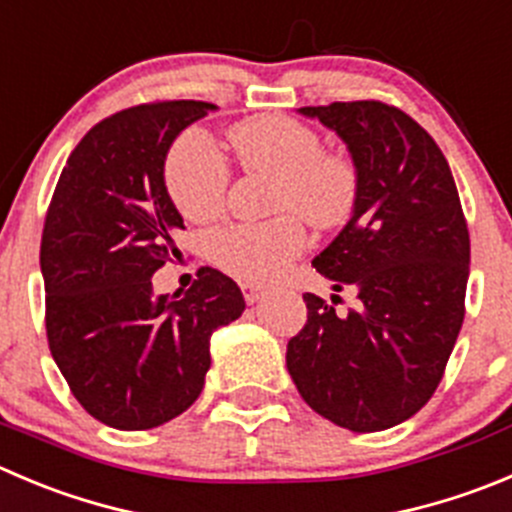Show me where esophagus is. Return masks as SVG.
<instances>
[{"mask_svg":"<svg viewBox=\"0 0 512 512\" xmlns=\"http://www.w3.org/2000/svg\"><path fill=\"white\" fill-rule=\"evenodd\" d=\"M241 291H243V299H246L248 304H256V301H259L261 296L266 294V291H264V286H259V284H251V281H243V284H241Z\"/></svg>","mask_w":512,"mask_h":512,"instance_id":"esophagus-1","label":"esophagus"}]
</instances>
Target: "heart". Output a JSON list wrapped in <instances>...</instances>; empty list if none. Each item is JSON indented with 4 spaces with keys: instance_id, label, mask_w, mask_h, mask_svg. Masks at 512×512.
Here are the masks:
<instances>
[{
    "instance_id": "heart-1",
    "label": "heart",
    "mask_w": 512,
    "mask_h": 512,
    "mask_svg": "<svg viewBox=\"0 0 512 512\" xmlns=\"http://www.w3.org/2000/svg\"><path fill=\"white\" fill-rule=\"evenodd\" d=\"M248 173L276 180L274 211L264 223H233L208 238L211 259L241 281H271L309 243L304 218L332 231L352 218L359 201V165L342 150L321 148V135L289 115H256L228 130ZM165 191L183 218L206 223L226 206L231 170L221 150L201 130H188L170 148L163 168Z\"/></svg>"
}]
</instances>
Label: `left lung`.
<instances>
[{"label": "left lung", "mask_w": 512, "mask_h": 512, "mask_svg": "<svg viewBox=\"0 0 512 512\" xmlns=\"http://www.w3.org/2000/svg\"><path fill=\"white\" fill-rule=\"evenodd\" d=\"M337 130L359 165V201L314 259L357 309L304 294L286 367L306 405L352 432H379L430 402L465 319L470 231L432 135L379 100L301 107Z\"/></svg>", "instance_id": "obj_1"}]
</instances>
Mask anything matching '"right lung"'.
<instances>
[{
    "mask_svg": "<svg viewBox=\"0 0 512 512\" xmlns=\"http://www.w3.org/2000/svg\"><path fill=\"white\" fill-rule=\"evenodd\" d=\"M211 107L155 100L100 120L67 158L47 208V344L82 410L115 430L186 412L206 384L211 332L246 309L236 281L211 266L183 294L155 296L150 281L178 253L183 228L165 191V153Z\"/></svg>",
    "mask_w": 512,
    "mask_h": 512,
    "instance_id": "right-lung-1",
    "label": "right lung"
}]
</instances>
